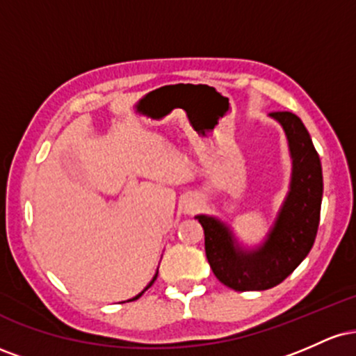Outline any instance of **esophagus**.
I'll return each mask as SVG.
<instances>
[{"mask_svg": "<svg viewBox=\"0 0 356 356\" xmlns=\"http://www.w3.org/2000/svg\"><path fill=\"white\" fill-rule=\"evenodd\" d=\"M197 206H199L197 199L189 197V199H186V202H184L182 209H184V212H186V214H192V212L197 209Z\"/></svg>", "mask_w": 356, "mask_h": 356, "instance_id": "obj_1", "label": "esophagus"}]
</instances>
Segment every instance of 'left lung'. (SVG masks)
<instances>
[{
    "mask_svg": "<svg viewBox=\"0 0 356 356\" xmlns=\"http://www.w3.org/2000/svg\"><path fill=\"white\" fill-rule=\"evenodd\" d=\"M283 127L291 157L289 189L266 238L254 248L239 243L229 224L199 214L212 273L234 291H263L280 284L312 251L320 224L323 172L320 155L300 117L273 112Z\"/></svg>",
    "mask_w": 356,
    "mask_h": 356,
    "instance_id": "8db88e82",
    "label": "left lung"
}]
</instances>
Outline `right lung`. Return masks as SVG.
<instances>
[{"instance_id": "right-lung-1", "label": "right lung", "mask_w": 356, "mask_h": 356, "mask_svg": "<svg viewBox=\"0 0 356 356\" xmlns=\"http://www.w3.org/2000/svg\"><path fill=\"white\" fill-rule=\"evenodd\" d=\"M157 275H159V271H155V275H154V277H152V280H150V283L145 286V288H144V291H140V293H138V295H137V296H134V298H132V300H129V301H134V300H137V298H140L142 295H144V293L147 291V289H149V288H150V286H152V284H154V281H155V280H157Z\"/></svg>"}]
</instances>
